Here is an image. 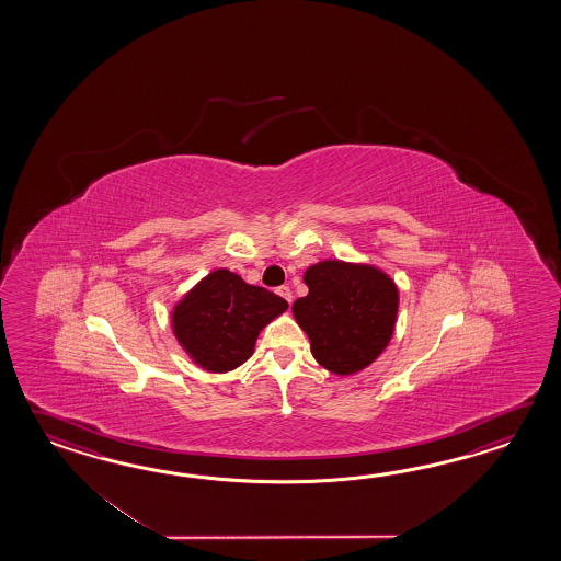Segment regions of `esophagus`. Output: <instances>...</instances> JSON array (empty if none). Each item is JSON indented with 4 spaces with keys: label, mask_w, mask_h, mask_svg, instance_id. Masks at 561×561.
I'll return each instance as SVG.
<instances>
[{
    "label": "esophagus",
    "mask_w": 561,
    "mask_h": 561,
    "mask_svg": "<svg viewBox=\"0 0 561 561\" xmlns=\"http://www.w3.org/2000/svg\"><path fill=\"white\" fill-rule=\"evenodd\" d=\"M280 297L285 298L286 302H293V290L288 286H278L276 290Z\"/></svg>",
    "instance_id": "1"
}]
</instances>
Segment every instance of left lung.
<instances>
[{
    "instance_id": "1",
    "label": "left lung",
    "mask_w": 561,
    "mask_h": 561,
    "mask_svg": "<svg viewBox=\"0 0 561 561\" xmlns=\"http://www.w3.org/2000/svg\"><path fill=\"white\" fill-rule=\"evenodd\" d=\"M302 280L309 295L295 300L293 314L309 336L312 357L341 377L367 369L393 339V278L375 264L329 259L309 266Z\"/></svg>"
}]
</instances>
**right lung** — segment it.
<instances>
[{"label": "right lung", "instance_id": "1", "mask_svg": "<svg viewBox=\"0 0 561 561\" xmlns=\"http://www.w3.org/2000/svg\"><path fill=\"white\" fill-rule=\"evenodd\" d=\"M286 309L285 298L216 268L176 300L170 324L194 365L228 373L252 357L261 331Z\"/></svg>", "mask_w": 561, "mask_h": 561}]
</instances>
